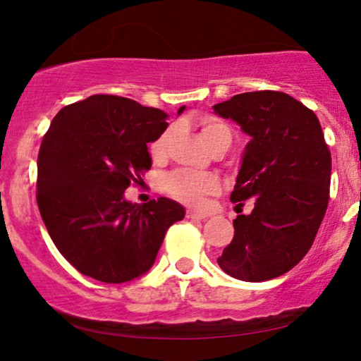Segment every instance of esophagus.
Instances as JSON below:
<instances>
[{
    "mask_svg": "<svg viewBox=\"0 0 361 361\" xmlns=\"http://www.w3.org/2000/svg\"><path fill=\"white\" fill-rule=\"evenodd\" d=\"M185 216H187V219H190V220H205L207 219V215L199 214V212H194V210H187Z\"/></svg>",
    "mask_w": 361,
    "mask_h": 361,
    "instance_id": "obj_1",
    "label": "esophagus"
}]
</instances>
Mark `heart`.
Instances as JSON below:
<instances>
[{"label": "heart", "mask_w": 361, "mask_h": 361, "mask_svg": "<svg viewBox=\"0 0 361 361\" xmlns=\"http://www.w3.org/2000/svg\"><path fill=\"white\" fill-rule=\"evenodd\" d=\"M200 136L209 147L216 145H230L231 130L230 126L215 116H205L199 123ZM172 137V130H166L151 142L149 152L154 161H162L167 154ZM220 182L214 174H195L189 171H176L166 177L164 189L174 199L184 202L190 207H202L205 204V197L215 194L219 190Z\"/></svg>", "instance_id": "b5f03b06"}]
</instances>
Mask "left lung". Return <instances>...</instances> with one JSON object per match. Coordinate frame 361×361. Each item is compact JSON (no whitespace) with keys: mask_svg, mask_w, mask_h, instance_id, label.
Here are the masks:
<instances>
[{"mask_svg":"<svg viewBox=\"0 0 361 361\" xmlns=\"http://www.w3.org/2000/svg\"><path fill=\"white\" fill-rule=\"evenodd\" d=\"M214 111L238 123L251 140L230 200L250 215L216 263L231 278L259 283L288 273L307 255L329 205L332 157L312 110L288 93L246 92Z\"/></svg>","mask_w":361,"mask_h":361,"instance_id":"1","label":"left lung"}]
</instances>
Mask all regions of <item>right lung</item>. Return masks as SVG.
Segmentation results:
<instances>
[{"instance_id": "right-lung-1", "label": "right lung", "mask_w": 361, "mask_h": 361, "mask_svg": "<svg viewBox=\"0 0 361 361\" xmlns=\"http://www.w3.org/2000/svg\"><path fill=\"white\" fill-rule=\"evenodd\" d=\"M166 118L130 98L92 95L63 106L44 135L39 212L54 245L82 274L108 284L140 278L167 228L184 219V207L166 197L142 205L125 199L151 169L147 142L166 131Z\"/></svg>"}]
</instances>
